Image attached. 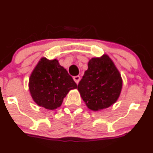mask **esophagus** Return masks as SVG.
Listing matches in <instances>:
<instances>
[{"instance_id":"1","label":"esophagus","mask_w":153,"mask_h":153,"mask_svg":"<svg viewBox=\"0 0 153 153\" xmlns=\"http://www.w3.org/2000/svg\"><path fill=\"white\" fill-rule=\"evenodd\" d=\"M73 79L76 84H78V82L80 81V79H81V77H80L79 75H76V76L73 77Z\"/></svg>"}]
</instances>
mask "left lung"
<instances>
[{
  "label": "left lung",
  "mask_w": 153,
  "mask_h": 153,
  "mask_svg": "<svg viewBox=\"0 0 153 153\" xmlns=\"http://www.w3.org/2000/svg\"><path fill=\"white\" fill-rule=\"evenodd\" d=\"M122 89L121 74L107 55L93 58L78 85L88 108L98 111L115 103Z\"/></svg>",
  "instance_id": "1"
}]
</instances>
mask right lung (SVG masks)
<instances>
[{"label": "right lung", "mask_w": 153, "mask_h": 153, "mask_svg": "<svg viewBox=\"0 0 153 153\" xmlns=\"http://www.w3.org/2000/svg\"><path fill=\"white\" fill-rule=\"evenodd\" d=\"M77 84L57 59L42 58L29 78V88L34 101L47 109H57Z\"/></svg>", "instance_id": "obj_1"}]
</instances>
